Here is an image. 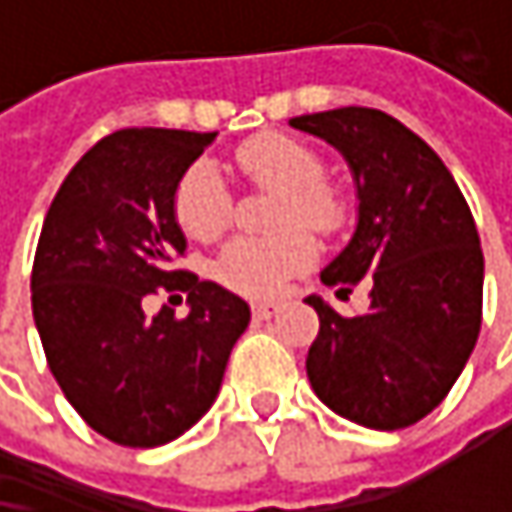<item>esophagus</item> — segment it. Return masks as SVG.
<instances>
[{
    "label": "esophagus",
    "mask_w": 512,
    "mask_h": 512,
    "mask_svg": "<svg viewBox=\"0 0 512 512\" xmlns=\"http://www.w3.org/2000/svg\"><path fill=\"white\" fill-rule=\"evenodd\" d=\"M252 314H255V320H269V317L278 314V305L275 302H255L252 305Z\"/></svg>",
    "instance_id": "34e87169"
}]
</instances>
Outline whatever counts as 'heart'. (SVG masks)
Listing matches in <instances>:
<instances>
[{"label":"heart","instance_id":"1","mask_svg":"<svg viewBox=\"0 0 512 512\" xmlns=\"http://www.w3.org/2000/svg\"><path fill=\"white\" fill-rule=\"evenodd\" d=\"M240 171L257 186L278 192V228L302 225L317 234H335L347 222V201L326 180L320 154L299 139L281 133H263L237 151ZM177 225L201 243L225 234L231 222V192L210 162H195L174 189ZM317 257L314 240L293 228L275 237H240L216 263L219 281L243 296L266 299L275 296L287 278L305 272Z\"/></svg>","mask_w":512,"mask_h":512}]
</instances>
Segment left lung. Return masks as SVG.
Here are the masks:
<instances>
[{
  "label": "left lung",
  "instance_id": "obj_1",
  "mask_svg": "<svg viewBox=\"0 0 512 512\" xmlns=\"http://www.w3.org/2000/svg\"><path fill=\"white\" fill-rule=\"evenodd\" d=\"M347 159L356 183V231L320 272L347 296L361 278L370 308L341 317L320 296L308 350L314 394L341 418L400 430L430 415L460 379L480 335L483 252L454 174L397 118L329 109L290 118Z\"/></svg>",
  "mask_w": 512,
  "mask_h": 512
}]
</instances>
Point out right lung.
<instances>
[{
    "label": "right lung",
    "mask_w": 512,
    "mask_h": 512,
    "mask_svg": "<svg viewBox=\"0 0 512 512\" xmlns=\"http://www.w3.org/2000/svg\"><path fill=\"white\" fill-rule=\"evenodd\" d=\"M216 133L133 127L82 156L41 228L32 314L52 376L82 421L124 448H159L213 406L252 311L174 266L186 237L174 189ZM156 286L189 292L190 314H144Z\"/></svg>",
    "instance_id": "obj_1"
}]
</instances>
